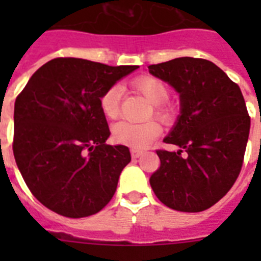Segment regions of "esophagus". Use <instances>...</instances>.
Here are the masks:
<instances>
[{
	"mask_svg": "<svg viewBox=\"0 0 261 261\" xmlns=\"http://www.w3.org/2000/svg\"><path fill=\"white\" fill-rule=\"evenodd\" d=\"M142 154H143V151L137 150V149H133V150H131V157H133V159H139Z\"/></svg>",
	"mask_w": 261,
	"mask_h": 261,
	"instance_id": "esophagus-1",
	"label": "esophagus"
}]
</instances>
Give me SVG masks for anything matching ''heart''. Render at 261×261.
<instances>
[{"mask_svg":"<svg viewBox=\"0 0 261 261\" xmlns=\"http://www.w3.org/2000/svg\"><path fill=\"white\" fill-rule=\"evenodd\" d=\"M133 85L153 104V112L150 116L154 114L155 118L163 123L172 122L174 116L173 108L167 102L169 98V88L163 80L153 75H142L134 80ZM120 98L122 88L119 85H112L102 92L100 97V110L106 118H118L120 112ZM112 134L115 141L120 145L141 150L146 149L161 134V127L155 120H147L143 123L119 122L115 124Z\"/></svg>","mask_w":261,"mask_h":261,"instance_id":"heart-1","label":"heart"}]
</instances>
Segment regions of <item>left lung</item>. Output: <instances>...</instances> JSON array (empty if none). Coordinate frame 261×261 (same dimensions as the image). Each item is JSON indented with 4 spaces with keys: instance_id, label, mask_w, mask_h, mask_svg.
Instances as JSON below:
<instances>
[{
    "instance_id": "1",
    "label": "left lung",
    "mask_w": 261,
    "mask_h": 261,
    "mask_svg": "<svg viewBox=\"0 0 261 261\" xmlns=\"http://www.w3.org/2000/svg\"><path fill=\"white\" fill-rule=\"evenodd\" d=\"M150 74L177 90L181 112L157 150L160 168L150 176L155 196L169 208L199 213L214 206L239 177L251 118L241 89L217 65L182 57L149 66Z\"/></svg>"
}]
</instances>
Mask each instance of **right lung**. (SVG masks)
<instances>
[{"label": "right lung", "mask_w": 261, "mask_h": 261, "mask_svg": "<svg viewBox=\"0 0 261 261\" xmlns=\"http://www.w3.org/2000/svg\"><path fill=\"white\" fill-rule=\"evenodd\" d=\"M135 69L55 58L20 92L14 102V160L43 206L67 218H84L110 203L131 154L127 146L106 143L111 133L100 97Z\"/></svg>", "instance_id": "1"}]
</instances>
